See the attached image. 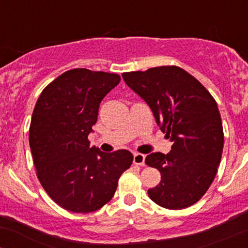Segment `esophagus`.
<instances>
[{"label": "esophagus", "mask_w": 248, "mask_h": 248, "mask_svg": "<svg viewBox=\"0 0 248 248\" xmlns=\"http://www.w3.org/2000/svg\"><path fill=\"white\" fill-rule=\"evenodd\" d=\"M144 160H146V156L143 154H134V164L136 166H144Z\"/></svg>", "instance_id": "1"}]
</instances>
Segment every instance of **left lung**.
Returning a JSON list of instances; mask_svg holds the SVG:
<instances>
[{"mask_svg":"<svg viewBox=\"0 0 248 248\" xmlns=\"http://www.w3.org/2000/svg\"><path fill=\"white\" fill-rule=\"evenodd\" d=\"M124 80L149 105L161 130L173 142L167 155L153 153L146 164L161 172L148 196L162 207L181 210L205 195L218 171L224 132L217 102L186 70L152 67L122 73Z\"/></svg>","mask_w":248,"mask_h":248,"instance_id":"1","label":"left lung"}]
</instances>
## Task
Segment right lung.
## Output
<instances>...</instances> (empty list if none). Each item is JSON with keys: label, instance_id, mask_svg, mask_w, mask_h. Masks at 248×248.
I'll return each instance as SVG.
<instances>
[{"label": "right lung", "instance_id": "right-lung-1", "mask_svg": "<svg viewBox=\"0 0 248 248\" xmlns=\"http://www.w3.org/2000/svg\"><path fill=\"white\" fill-rule=\"evenodd\" d=\"M120 79L116 73L69 70L51 81L36 102L29 129L36 175L51 199L67 211L101 209L133 163L128 150L102 153L90 148L88 141L99 105Z\"/></svg>", "mask_w": 248, "mask_h": 248}]
</instances>
